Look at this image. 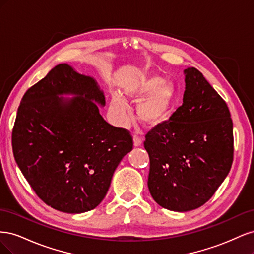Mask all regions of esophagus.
Instances as JSON below:
<instances>
[{
    "label": "esophagus",
    "mask_w": 254,
    "mask_h": 254,
    "mask_svg": "<svg viewBox=\"0 0 254 254\" xmlns=\"http://www.w3.org/2000/svg\"><path fill=\"white\" fill-rule=\"evenodd\" d=\"M133 145L134 147H139V146H141L142 145L141 137H139L137 135H133Z\"/></svg>",
    "instance_id": "obj_1"
}]
</instances>
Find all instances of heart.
Here are the masks:
<instances>
[{
  "label": "heart",
  "mask_w": 254,
  "mask_h": 254,
  "mask_svg": "<svg viewBox=\"0 0 254 254\" xmlns=\"http://www.w3.org/2000/svg\"><path fill=\"white\" fill-rule=\"evenodd\" d=\"M124 92L133 101L140 99L136 105L135 115L137 121L148 129L162 126L171 118L178 98L175 84L157 75L142 76L129 83ZM111 109L120 124H125L128 120L127 107L121 97L112 98Z\"/></svg>",
  "instance_id": "heart-1"
}]
</instances>
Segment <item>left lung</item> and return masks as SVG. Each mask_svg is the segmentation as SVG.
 <instances>
[{
  "label": "left lung",
  "mask_w": 254,
  "mask_h": 254,
  "mask_svg": "<svg viewBox=\"0 0 254 254\" xmlns=\"http://www.w3.org/2000/svg\"><path fill=\"white\" fill-rule=\"evenodd\" d=\"M183 104L145 135L148 189L164 209L188 212L217 190L233 162V123L226 102L201 72L184 70Z\"/></svg>",
  "instance_id": "obj_1"
}]
</instances>
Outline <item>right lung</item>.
I'll return each instance as SVG.
<instances>
[{
    "label": "right lung",
    "instance_id": "add662e5",
    "mask_svg": "<svg viewBox=\"0 0 254 254\" xmlns=\"http://www.w3.org/2000/svg\"><path fill=\"white\" fill-rule=\"evenodd\" d=\"M72 94V99L59 95ZM97 82L66 64L53 67L23 96L12 129V151L43 202L60 212L93 210L109 190L115 168L132 149L128 130L99 113Z\"/></svg>",
    "mask_w": 254,
    "mask_h": 254
}]
</instances>
